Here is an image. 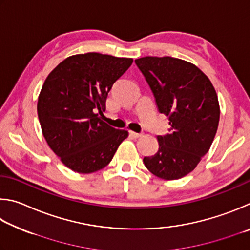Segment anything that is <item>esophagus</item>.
Segmentation results:
<instances>
[{
  "mask_svg": "<svg viewBox=\"0 0 250 250\" xmlns=\"http://www.w3.org/2000/svg\"><path fill=\"white\" fill-rule=\"evenodd\" d=\"M129 136L132 137V138H139V137L142 136V134L135 133V132H133V130H129Z\"/></svg>",
  "mask_w": 250,
  "mask_h": 250,
  "instance_id": "esophagus-1",
  "label": "esophagus"
}]
</instances>
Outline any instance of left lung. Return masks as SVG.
<instances>
[{"mask_svg": "<svg viewBox=\"0 0 250 250\" xmlns=\"http://www.w3.org/2000/svg\"><path fill=\"white\" fill-rule=\"evenodd\" d=\"M135 63L171 126L169 134L157 137L159 149L145 157L144 164L156 177L177 180L193 171L214 141L220 121L216 91L209 79L186 60L143 57Z\"/></svg>", "mask_w": 250, "mask_h": 250, "instance_id": "8db88e82", "label": "left lung"}]
</instances>
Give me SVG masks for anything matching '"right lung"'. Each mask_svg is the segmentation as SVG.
I'll list each match as a JSON object with an SVG mask.
<instances>
[{"label": "right lung", "mask_w": 250, "mask_h": 250, "mask_svg": "<svg viewBox=\"0 0 250 250\" xmlns=\"http://www.w3.org/2000/svg\"><path fill=\"white\" fill-rule=\"evenodd\" d=\"M132 63V58L99 52L73 55L43 82L37 102L42 132L50 149L72 171L85 174L106 167L127 138V130L111 127L100 114L113 84Z\"/></svg>", "instance_id": "add662e5"}]
</instances>
